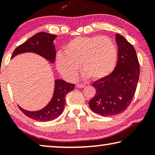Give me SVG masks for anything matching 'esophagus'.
Masks as SVG:
<instances>
[{
	"label": "esophagus",
	"instance_id": "obj_1",
	"mask_svg": "<svg viewBox=\"0 0 155 155\" xmlns=\"http://www.w3.org/2000/svg\"><path fill=\"white\" fill-rule=\"evenodd\" d=\"M76 87L78 88H84L85 87V85H84V84H82V83H78L76 85Z\"/></svg>",
	"mask_w": 155,
	"mask_h": 155
}]
</instances>
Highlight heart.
<instances>
[{
    "label": "heart",
    "mask_w": 155,
    "mask_h": 155,
    "mask_svg": "<svg viewBox=\"0 0 155 155\" xmlns=\"http://www.w3.org/2000/svg\"><path fill=\"white\" fill-rule=\"evenodd\" d=\"M117 58L116 46L106 36L77 37L59 52L56 65L59 72L70 81L77 78L80 65L83 77L99 79L109 75L114 69Z\"/></svg>",
    "instance_id": "b5f03b06"
}]
</instances>
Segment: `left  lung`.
Here are the masks:
<instances>
[{"instance_id": "1", "label": "left lung", "mask_w": 155, "mask_h": 155, "mask_svg": "<svg viewBox=\"0 0 155 155\" xmlns=\"http://www.w3.org/2000/svg\"><path fill=\"white\" fill-rule=\"evenodd\" d=\"M117 62L111 74L94 81L96 94L89 102L92 111L102 116L121 114L129 106L140 77V64L135 50L122 35H115Z\"/></svg>"}]
</instances>
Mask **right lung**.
Wrapping results in <instances>:
<instances>
[{
    "label": "right lung",
    "instance_id": "1",
    "mask_svg": "<svg viewBox=\"0 0 155 155\" xmlns=\"http://www.w3.org/2000/svg\"><path fill=\"white\" fill-rule=\"evenodd\" d=\"M56 38V35L45 32L37 33L14 50L12 59L24 52H33L53 64L56 56L53 41ZM74 84L67 83L64 80L56 79L54 81L53 96L45 107L36 111H27L19 105L18 107L23 114L31 119L41 122L51 121L56 119L62 114L65 103V96L74 90Z\"/></svg>",
    "mask_w": 155,
    "mask_h": 155
}]
</instances>
